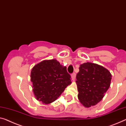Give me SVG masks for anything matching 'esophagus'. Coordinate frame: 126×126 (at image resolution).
<instances>
[{"mask_svg":"<svg viewBox=\"0 0 126 126\" xmlns=\"http://www.w3.org/2000/svg\"><path fill=\"white\" fill-rule=\"evenodd\" d=\"M71 78L73 80H75V79H76V74L75 73H73V74L71 75Z\"/></svg>","mask_w":126,"mask_h":126,"instance_id":"34e87169","label":"esophagus"}]
</instances>
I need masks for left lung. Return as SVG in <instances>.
Instances as JSON below:
<instances>
[{
	"label": "left lung",
	"instance_id": "left-lung-1",
	"mask_svg": "<svg viewBox=\"0 0 126 126\" xmlns=\"http://www.w3.org/2000/svg\"><path fill=\"white\" fill-rule=\"evenodd\" d=\"M76 80L78 98L84 106L89 108L102 100L110 87L111 75L104 67L87 62L80 65Z\"/></svg>",
	"mask_w": 126,
	"mask_h": 126
}]
</instances>
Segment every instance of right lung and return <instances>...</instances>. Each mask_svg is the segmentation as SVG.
I'll return each instance as SVG.
<instances>
[{"label":"right lung","mask_w":126,"mask_h":126,"mask_svg":"<svg viewBox=\"0 0 126 126\" xmlns=\"http://www.w3.org/2000/svg\"><path fill=\"white\" fill-rule=\"evenodd\" d=\"M31 77L35 98L46 105L55 101L72 82L66 67L56 59L37 64L32 69Z\"/></svg>","instance_id":"add662e5"}]
</instances>
